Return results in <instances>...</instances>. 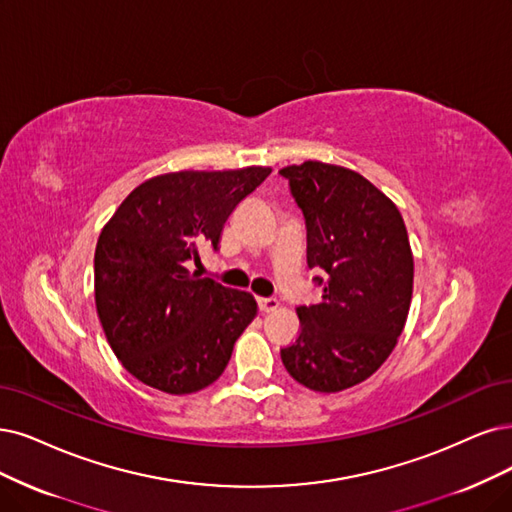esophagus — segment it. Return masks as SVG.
<instances>
[{"instance_id": "esophagus-1", "label": "esophagus", "mask_w": 512, "mask_h": 512, "mask_svg": "<svg viewBox=\"0 0 512 512\" xmlns=\"http://www.w3.org/2000/svg\"><path fill=\"white\" fill-rule=\"evenodd\" d=\"M257 304H259L261 312H274L280 306L276 297H259Z\"/></svg>"}]
</instances>
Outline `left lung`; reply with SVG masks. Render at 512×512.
<instances>
[{
	"label": "left lung",
	"mask_w": 512,
	"mask_h": 512,
	"mask_svg": "<svg viewBox=\"0 0 512 512\" xmlns=\"http://www.w3.org/2000/svg\"><path fill=\"white\" fill-rule=\"evenodd\" d=\"M306 219L308 268L323 291L299 306L301 333L280 350L295 382L316 392L361 384L390 356L413 293V255L399 208L354 170L308 160L278 170Z\"/></svg>",
	"instance_id": "obj_1"
}]
</instances>
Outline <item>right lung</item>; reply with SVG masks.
Wrapping results in <instances>:
<instances>
[{"label": "right lung", "mask_w": 512, "mask_h": 512, "mask_svg": "<svg viewBox=\"0 0 512 512\" xmlns=\"http://www.w3.org/2000/svg\"><path fill=\"white\" fill-rule=\"evenodd\" d=\"M272 168L181 170L132 189L94 251V299L107 342L139 382L189 394L225 371L257 316L251 293L187 270L202 244L219 251L227 217Z\"/></svg>", "instance_id": "add662e5"}]
</instances>
